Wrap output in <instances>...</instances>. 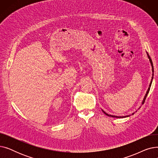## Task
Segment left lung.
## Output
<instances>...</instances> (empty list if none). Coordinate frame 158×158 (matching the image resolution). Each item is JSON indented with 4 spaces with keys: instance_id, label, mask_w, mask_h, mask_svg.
Instances as JSON below:
<instances>
[{
    "instance_id": "left-lung-1",
    "label": "left lung",
    "mask_w": 158,
    "mask_h": 158,
    "mask_svg": "<svg viewBox=\"0 0 158 158\" xmlns=\"http://www.w3.org/2000/svg\"><path fill=\"white\" fill-rule=\"evenodd\" d=\"M147 54L148 57L149 58V60H150V62H151V65H152V72H154V67H153V63H152V60H151V58L150 56L148 55V54L147 52ZM153 76H154V73H152V79H153ZM151 84H152V81H151V84H150V85H149V88H148V90H147V94H146V95H145V97H144V99H143V101L142 104H144V102H145V99H146V97L147 96V94H148L149 91H150V87L151 86ZM102 111L104 112V114H106V115L108 116V117H114V118H124V117H129V116H125V117H117V116H113V115H111V114H107V113H105L104 111Z\"/></svg>"
}]
</instances>
